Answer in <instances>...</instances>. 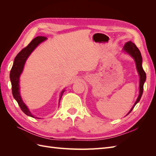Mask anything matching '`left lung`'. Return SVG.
<instances>
[{"mask_svg":"<svg viewBox=\"0 0 156 156\" xmlns=\"http://www.w3.org/2000/svg\"><path fill=\"white\" fill-rule=\"evenodd\" d=\"M123 51L125 52V53H127L129 55H130L132 58H133L136 64V70H137L138 73L139 75V96L136 99V101L135 102L134 105L133 107H131V110L129 111V112L127 113V115H128L129 113L131 112V111L133 109L134 107L136 105V103H137L141 98V96L143 95V87H144V83L146 81V73L144 71L143 66H142V62H143V58H142V56H141L140 52L139 49L136 48V46L133 44V42L129 41H127L125 44L124 47L123 48ZM126 115V116H127Z\"/></svg>","mask_w":156,"mask_h":156,"instance_id":"8db88e82","label":"left lung"}]
</instances>
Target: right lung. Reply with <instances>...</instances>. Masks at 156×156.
I'll return each mask as SVG.
<instances>
[{"instance_id":"1","label":"right lung","mask_w":156,"mask_h":156,"mask_svg":"<svg viewBox=\"0 0 156 156\" xmlns=\"http://www.w3.org/2000/svg\"><path fill=\"white\" fill-rule=\"evenodd\" d=\"M47 39L48 38L44 36H37L35 37L34 39H33L30 43L28 45L26 48L23 49L20 53L17 55L15 59H14L13 64L10 73L13 96L18 103V105L20 107L21 109L27 116H31L32 118H36V119H40V118L35 117L32 114L31 112L29 111V108L27 107V106L25 105V103L23 102L22 100V98L20 94V78L23 71V68H24V66L25 64L27 58H29V56L32 53L33 51H34L41 42L44 41ZM64 90L65 89H64L60 93L59 102L60 101L61 98H62L63 95V93L64 92Z\"/></svg>"}]
</instances>
